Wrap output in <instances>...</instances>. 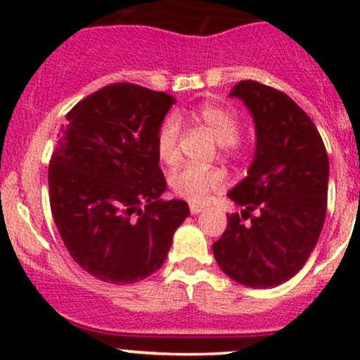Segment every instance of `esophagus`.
Segmentation results:
<instances>
[{"instance_id":"esophagus-1","label":"esophagus","mask_w":360,"mask_h":360,"mask_svg":"<svg viewBox=\"0 0 360 360\" xmlns=\"http://www.w3.org/2000/svg\"><path fill=\"white\" fill-rule=\"evenodd\" d=\"M191 214H200L203 210V205H198V203H190Z\"/></svg>"}]
</instances>
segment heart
I'll return each instance as SVG.
<instances>
[{
  "label": "heart",
  "mask_w": 360,
  "mask_h": 360,
  "mask_svg": "<svg viewBox=\"0 0 360 360\" xmlns=\"http://www.w3.org/2000/svg\"><path fill=\"white\" fill-rule=\"evenodd\" d=\"M195 116L198 122L205 125V129L212 134L217 143L233 150L238 134H240V118L233 111L217 106V104H203L195 112ZM179 118L177 115H169L160 125L157 141H155L158 158L167 165H172L179 158ZM169 183L177 197L188 202L200 203L209 197V193L224 186L226 174L217 167H200L188 163L170 174Z\"/></svg>",
  "instance_id": "1"
}]
</instances>
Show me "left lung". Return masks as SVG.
<instances>
[{
    "instance_id": "1",
    "label": "left lung",
    "mask_w": 360,
    "mask_h": 360,
    "mask_svg": "<svg viewBox=\"0 0 360 360\" xmlns=\"http://www.w3.org/2000/svg\"><path fill=\"white\" fill-rule=\"evenodd\" d=\"M256 127V153L245 179L228 193L240 205L212 244L221 270L254 289L294 277L319 240L328 209L329 160L317 127L289 96L252 79L231 89Z\"/></svg>"
}]
</instances>
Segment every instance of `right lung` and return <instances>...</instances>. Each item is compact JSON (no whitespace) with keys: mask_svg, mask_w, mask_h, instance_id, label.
Returning <instances> with one entry per match:
<instances>
[{"mask_svg":"<svg viewBox=\"0 0 360 360\" xmlns=\"http://www.w3.org/2000/svg\"><path fill=\"white\" fill-rule=\"evenodd\" d=\"M165 92L112 83L66 115L49 167L50 207L72 259L96 278L132 284L158 270L190 216L167 190L155 148Z\"/></svg>","mask_w":360,"mask_h":360,"instance_id":"obj_1","label":"right lung"}]
</instances>
